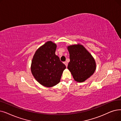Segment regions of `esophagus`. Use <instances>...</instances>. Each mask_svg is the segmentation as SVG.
<instances>
[{
  "instance_id": "1",
  "label": "esophagus",
  "mask_w": 121,
  "mask_h": 121,
  "mask_svg": "<svg viewBox=\"0 0 121 121\" xmlns=\"http://www.w3.org/2000/svg\"><path fill=\"white\" fill-rule=\"evenodd\" d=\"M64 64L66 65V67H67V66H68V63H67V62H64Z\"/></svg>"
}]
</instances>
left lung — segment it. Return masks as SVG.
<instances>
[{
  "mask_svg": "<svg viewBox=\"0 0 121 121\" xmlns=\"http://www.w3.org/2000/svg\"><path fill=\"white\" fill-rule=\"evenodd\" d=\"M70 61L68 69L75 81L82 82L91 77L96 69L95 61L83 45L78 44L68 46Z\"/></svg>",
  "mask_w": 121,
  "mask_h": 121,
  "instance_id": "left-lung-1",
  "label": "left lung"
}]
</instances>
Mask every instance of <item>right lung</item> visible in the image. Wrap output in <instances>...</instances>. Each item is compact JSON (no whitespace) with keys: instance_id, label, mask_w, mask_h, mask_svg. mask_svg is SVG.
<instances>
[{"instance_id":"1","label":"right lung","mask_w":121,"mask_h":121,"mask_svg":"<svg viewBox=\"0 0 121 121\" xmlns=\"http://www.w3.org/2000/svg\"><path fill=\"white\" fill-rule=\"evenodd\" d=\"M57 45L51 41L46 42L35 52L31 64V72L41 85L52 87L58 83L66 66L56 55Z\"/></svg>"}]
</instances>
